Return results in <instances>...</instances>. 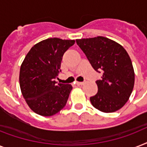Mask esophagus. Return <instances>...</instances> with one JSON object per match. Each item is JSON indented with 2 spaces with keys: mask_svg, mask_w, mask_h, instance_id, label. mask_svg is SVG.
Here are the masks:
<instances>
[{
  "mask_svg": "<svg viewBox=\"0 0 147 147\" xmlns=\"http://www.w3.org/2000/svg\"><path fill=\"white\" fill-rule=\"evenodd\" d=\"M76 85H84V82H76Z\"/></svg>",
  "mask_w": 147,
  "mask_h": 147,
  "instance_id": "1",
  "label": "esophagus"
}]
</instances>
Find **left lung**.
<instances>
[{"label":"left lung","instance_id":"left-lung-1","mask_svg":"<svg viewBox=\"0 0 147 147\" xmlns=\"http://www.w3.org/2000/svg\"><path fill=\"white\" fill-rule=\"evenodd\" d=\"M95 71L102 72L96 81L98 93L90 98L92 105L105 113L121 109L134 86V70L127 51L121 45L104 36L76 40Z\"/></svg>","mask_w":147,"mask_h":147}]
</instances>
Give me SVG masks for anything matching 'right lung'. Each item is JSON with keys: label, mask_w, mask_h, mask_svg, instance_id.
<instances>
[{"label": "right lung", "mask_w": 147, "mask_h": 147, "mask_svg": "<svg viewBox=\"0 0 147 147\" xmlns=\"http://www.w3.org/2000/svg\"><path fill=\"white\" fill-rule=\"evenodd\" d=\"M75 40L49 38L34 45L26 54L20 70L23 96L33 111L53 116L66 105L72 86L55 82L65 52Z\"/></svg>", "instance_id": "right-lung-1"}]
</instances>
